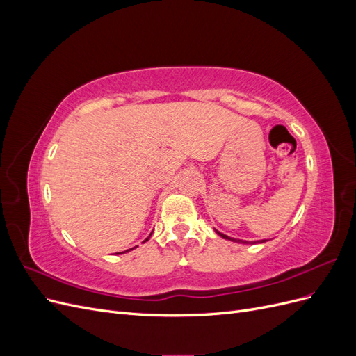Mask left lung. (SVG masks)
<instances>
[{
  "mask_svg": "<svg viewBox=\"0 0 356 356\" xmlns=\"http://www.w3.org/2000/svg\"><path fill=\"white\" fill-rule=\"evenodd\" d=\"M215 233H217L218 236H221L222 239H229V241H233V242H241V241H236V239H233V238H229V236H225L224 233H221V232H218V230H215ZM243 243H248V242H243Z\"/></svg>",
  "mask_w": 356,
  "mask_h": 356,
  "instance_id": "left-lung-1",
  "label": "left lung"
}]
</instances>
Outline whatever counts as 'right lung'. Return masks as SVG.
<instances>
[{
  "label": "right lung",
  "mask_w": 356,
  "mask_h": 356,
  "mask_svg": "<svg viewBox=\"0 0 356 356\" xmlns=\"http://www.w3.org/2000/svg\"><path fill=\"white\" fill-rule=\"evenodd\" d=\"M152 233H153V232H152ZM149 236H152V234H149ZM149 236H148V238H147L144 242H147V241L149 239ZM132 250H134V248H132ZM127 251H131V250H127ZM127 251H126V252H127ZM117 254H123V252H117Z\"/></svg>",
  "instance_id": "add662e5"
}]
</instances>
